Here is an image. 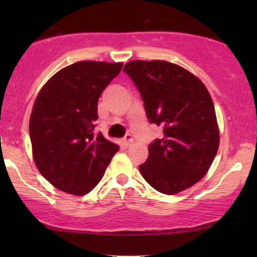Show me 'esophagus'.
<instances>
[{"label": "esophagus", "instance_id": "1", "mask_svg": "<svg viewBox=\"0 0 257 257\" xmlns=\"http://www.w3.org/2000/svg\"><path fill=\"white\" fill-rule=\"evenodd\" d=\"M132 143H133V138L131 135H126L125 138L122 139V144H124L125 147H128L130 145H132Z\"/></svg>", "mask_w": 257, "mask_h": 257}]
</instances>
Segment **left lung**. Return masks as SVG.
<instances>
[{
    "label": "left lung",
    "instance_id": "1",
    "mask_svg": "<svg viewBox=\"0 0 257 257\" xmlns=\"http://www.w3.org/2000/svg\"><path fill=\"white\" fill-rule=\"evenodd\" d=\"M122 70L139 90L150 122L164 133L149 145L140 173L164 194L185 191L208 172L219 149L208 90L193 73L166 61H131Z\"/></svg>",
    "mask_w": 257,
    "mask_h": 257
}]
</instances>
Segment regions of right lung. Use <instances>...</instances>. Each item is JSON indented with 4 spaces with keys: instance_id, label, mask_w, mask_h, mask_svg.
I'll use <instances>...</instances> for the list:
<instances>
[{
    "instance_id": "1",
    "label": "right lung",
    "mask_w": 257,
    "mask_h": 257,
    "mask_svg": "<svg viewBox=\"0 0 257 257\" xmlns=\"http://www.w3.org/2000/svg\"><path fill=\"white\" fill-rule=\"evenodd\" d=\"M122 63L82 61L42 87L30 115L35 164L59 191L84 195L96 187L119 146L93 132L98 99Z\"/></svg>"
}]
</instances>
